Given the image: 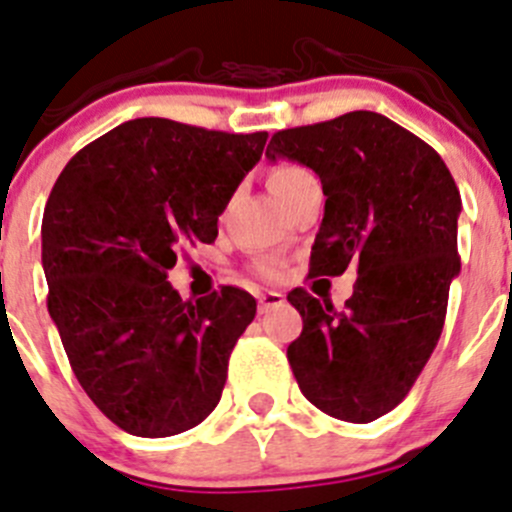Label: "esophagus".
<instances>
[{
    "mask_svg": "<svg viewBox=\"0 0 512 512\" xmlns=\"http://www.w3.org/2000/svg\"><path fill=\"white\" fill-rule=\"evenodd\" d=\"M285 303V295L278 293V290H267V293L257 295V305H260V313H267V310L278 308V305Z\"/></svg>",
    "mask_w": 512,
    "mask_h": 512,
    "instance_id": "34e87169",
    "label": "esophagus"
}]
</instances>
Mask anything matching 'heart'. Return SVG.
Wrapping results in <instances>:
<instances>
[{
  "instance_id": "obj_1",
  "label": "heart",
  "mask_w": 512,
  "mask_h": 512,
  "mask_svg": "<svg viewBox=\"0 0 512 512\" xmlns=\"http://www.w3.org/2000/svg\"><path fill=\"white\" fill-rule=\"evenodd\" d=\"M305 174H308V171L300 169V166H293V164L278 166V169H275L270 174V189L272 191L285 189V186L293 184V181H298L300 176H305ZM255 270L260 272L262 278H278V267L272 265V262H260V265H257Z\"/></svg>"
}]
</instances>
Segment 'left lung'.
Listing matches in <instances>:
<instances>
[{"mask_svg": "<svg viewBox=\"0 0 512 512\" xmlns=\"http://www.w3.org/2000/svg\"><path fill=\"white\" fill-rule=\"evenodd\" d=\"M265 156L321 176L326 214L310 275L358 270L341 310L290 290L303 318L288 346L290 369L321 412L374 422L409 394L442 336L460 272V191L429 143L371 111L278 131Z\"/></svg>", "mask_w": 512, "mask_h": 512, "instance_id": "1", "label": "left lung"}]
</instances>
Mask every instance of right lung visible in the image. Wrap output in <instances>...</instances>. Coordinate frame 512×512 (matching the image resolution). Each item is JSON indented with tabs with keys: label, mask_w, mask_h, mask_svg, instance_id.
Instances as JSON below:
<instances>
[{
	"label": "right lung",
	"mask_w": 512,
	"mask_h": 512,
	"mask_svg": "<svg viewBox=\"0 0 512 512\" xmlns=\"http://www.w3.org/2000/svg\"><path fill=\"white\" fill-rule=\"evenodd\" d=\"M267 133L136 118L95 138L57 176L42 217L47 310L75 379L123 432L171 437L214 412L237 338L257 313L222 285L181 300L169 270L217 219Z\"/></svg>",
	"instance_id": "obj_1"
}]
</instances>
